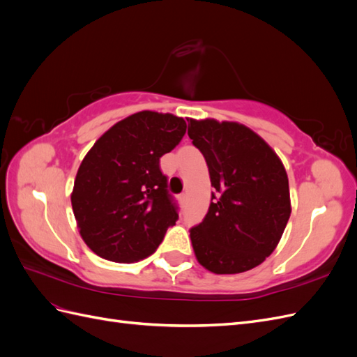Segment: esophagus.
Instances as JSON below:
<instances>
[{"label":"esophagus","instance_id":"esophagus-1","mask_svg":"<svg viewBox=\"0 0 357 357\" xmlns=\"http://www.w3.org/2000/svg\"><path fill=\"white\" fill-rule=\"evenodd\" d=\"M186 201H188V192L181 193V195H180V202H181V204H185Z\"/></svg>","mask_w":357,"mask_h":357}]
</instances>
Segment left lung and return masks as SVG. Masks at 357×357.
Instances as JSON below:
<instances>
[{"label":"left lung","mask_w":357,"mask_h":357,"mask_svg":"<svg viewBox=\"0 0 357 357\" xmlns=\"http://www.w3.org/2000/svg\"><path fill=\"white\" fill-rule=\"evenodd\" d=\"M188 122V135L204 155L215 190L207 215L190 229L193 252L214 274L248 271L275 250L290 218L283 162L245 125Z\"/></svg>","instance_id":"8db88e82"}]
</instances>
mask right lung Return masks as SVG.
I'll list each match as a JSON object with an SVG mask.
<instances>
[{"instance_id":"right-lung-1","label":"right lung","mask_w":357,"mask_h":357,"mask_svg":"<svg viewBox=\"0 0 357 357\" xmlns=\"http://www.w3.org/2000/svg\"><path fill=\"white\" fill-rule=\"evenodd\" d=\"M186 132L183 117L138 112L114 123L83 158L71 205L93 253L134 264L152 255L178 214L159 159Z\"/></svg>"}]
</instances>
